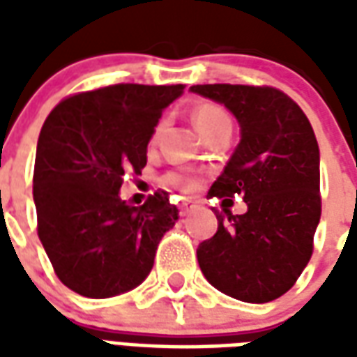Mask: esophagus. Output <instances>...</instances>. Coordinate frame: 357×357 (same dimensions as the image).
I'll return each instance as SVG.
<instances>
[{
    "instance_id": "esophagus-1",
    "label": "esophagus",
    "mask_w": 357,
    "mask_h": 357,
    "mask_svg": "<svg viewBox=\"0 0 357 357\" xmlns=\"http://www.w3.org/2000/svg\"><path fill=\"white\" fill-rule=\"evenodd\" d=\"M193 208H197V202L185 199V201H181V212H179V214H181V216H187Z\"/></svg>"
}]
</instances>
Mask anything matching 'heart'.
I'll list each match as a JSON object with an SVG mask.
<instances>
[{
	"label": "heart",
	"instance_id": "1",
	"mask_svg": "<svg viewBox=\"0 0 357 357\" xmlns=\"http://www.w3.org/2000/svg\"><path fill=\"white\" fill-rule=\"evenodd\" d=\"M193 122L197 126L199 133L202 135V139L206 135H210V133L222 130V128H231V118L227 114V110L224 107H220V105H214V102H204L201 107H197L193 112ZM164 126H166L164 120L156 122L153 132H151V137H149V145L155 147L156 143L160 141ZM160 185L170 187V189H178L181 193H195L201 187V178L197 174H193V172L172 170L166 172L162 178H160Z\"/></svg>",
	"mask_w": 357,
	"mask_h": 357
}]
</instances>
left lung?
Returning <instances> with one entry per match:
<instances>
[{"label": "left lung", "instance_id": "8db88e82", "mask_svg": "<svg viewBox=\"0 0 357 357\" xmlns=\"http://www.w3.org/2000/svg\"><path fill=\"white\" fill-rule=\"evenodd\" d=\"M191 91L225 105L241 126L239 145L208 197L243 195L248 206L237 216L216 212L218 231L197 248L199 266L218 291L271 302L296 283L314 252L321 218L315 133L281 89L202 84Z\"/></svg>", "mask_w": 357, "mask_h": 357}]
</instances>
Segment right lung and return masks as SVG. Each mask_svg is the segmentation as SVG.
I'll use <instances>...</instances> for the list:
<instances>
[{"instance_id":"add662e5","label":"right lung","mask_w":357,"mask_h":357,"mask_svg":"<svg viewBox=\"0 0 357 357\" xmlns=\"http://www.w3.org/2000/svg\"><path fill=\"white\" fill-rule=\"evenodd\" d=\"M183 86L114 84L66 97L45 118L34 164L38 237L57 277L88 298L137 287L179 210L166 191L141 206L120 199L147 164L153 128Z\"/></svg>"}]
</instances>
